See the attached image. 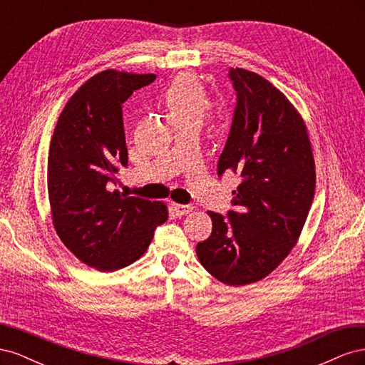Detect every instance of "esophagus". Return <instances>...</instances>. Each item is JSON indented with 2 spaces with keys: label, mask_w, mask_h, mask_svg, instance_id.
I'll use <instances>...</instances> for the list:
<instances>
[{
  "label": "esophagus",
  "mask_w": 365,
  "mask_h": 365,
  "mask_svg": "<svg viewBox=\"0 0 365 365\" xmlns=\"http://www.w3.org/2000/svg\"><path fill=\"white\" fill-rule=\"evenodd\" d=\"M170 207H172V212L176 216H185V215H189L192 210H193V207H190V205H182V204H176V202H172Z\"/></svg>",
  "instance_id": "esophagus-1"
}]
</instances>
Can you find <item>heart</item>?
<instances>
[{
  "instance_id": "obj_1",
  "label": "heart",
  "mask_w": 365,
  "mask_h": 365,
  "mask_svg": "<svg viewBox=\"0 0 365 365\" xmlns=\"http://www.w3.org/2000/svg\"><path fill=\"white\" fill-rule=\"evenodd\" d=\"M164 103L172 120L200 121L212 106L204 86L192 74H181L164 93Z\"/></svg>"
}]
</instances>
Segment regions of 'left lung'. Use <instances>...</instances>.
Here are the masks:
<instances>
[{"mask_svg": "<svg viewBox=\"0 0 365 365\" xmlns=\"http://www.w3.org/2000/svg\"><path fill=\"white\" fill-rule=\"evenodd\" d=\"M237 93L217 173L233 172L228 217L207 212L212 236L196 245L202 267L230 286L269 275L297 245L315 193V161L303 117L280 90L257 73L231 68Z\"/></svg>", "mask_w": 365, "mask_h": 365, "instance_id": "obj_1", "label": "left lung"}]
</instances>
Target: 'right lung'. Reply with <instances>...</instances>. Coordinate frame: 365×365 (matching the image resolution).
I'll return each instance as SVG.
<instances>
[{"label":"right lung","mask_w":365,"mask_h":365,"mask_svg":"<svg viewBox=\"0 0 365 365\" xmlns=\"http://www.w3.org/2000/svg\"><path fill=\"white\" fill-rule=\"evenodd\" d=\"M155 77L117 70L93 76L70 97L53 132L47 168L53 225L62 244L97 271L138 260L169 217L164 202L115 189L128 165L121 105Z\"/></svg>","instance_id":"right-lung-1"}]
</instances>
